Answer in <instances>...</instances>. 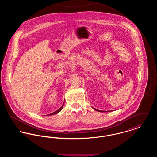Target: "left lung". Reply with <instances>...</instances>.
<instances>
[{"instance_id": "8db88e82", "label": "left lung", "mask_w": 157, "mask_h": 157, "mask_svg": "<svg viewBox=\"0 0 157 157\" xmlns=\"http://www.w3.org/2000/svg\"><path fill=\"white\" fill-rule=\"evenodd\" d=\"M95 110H96V111H98V112H104V111H100V110H98V109H95V108H94Z\"/></svg>"}]
</instances>
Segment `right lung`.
Wrapping results in <instances>:
<instances>
[{
	"mask_svg": "<svg viewBox=\"0 0 157 157\" xmlns=\"http://www.w3.org/2000/svg\"><path fill=\"white\" fill-rule=\"evenodd\" d=\"M63 105H64V103L63 104V105H62V106L59 109H58L57 111H56L55 112H52V113H50V114H49V115H54V114H56V113H59V112L62 109V108H63Z\"/></svg>",
	"mask_w": 157,
	"mask_h": 157,
	"instance_id": "obj_1",
	"label": "right lung"
}]
</instances>
